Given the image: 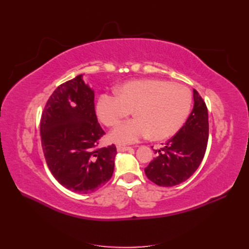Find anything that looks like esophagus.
Segmentation results:
<instances>
[{
  "label": "esophagus",
  "mask_w": 249,
  "mask_h": 249,
  "mask_svg": "<svg viewBox=\"0 0 249 249\" xmlns=\"http://www.w3.org/2000/svg\"><path fill=\"white\" fill-rule=\"evenodd\" d=\"M132 147H130V146H123V145H117L116 146V149H117V152H126V150H130Z\"/></svg>",
  "instance_id": "esophagus-1"
}]
</instances>
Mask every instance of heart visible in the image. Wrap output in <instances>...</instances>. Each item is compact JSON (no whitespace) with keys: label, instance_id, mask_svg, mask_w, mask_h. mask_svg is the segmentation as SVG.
<instances>
[{"label":"heart","instance_id":"1","mask_svg":"<svg viewBox=\"0 0 249 249\" xmlns=\"http://www.w3.org/2000/svg\"><path fill=\"white\" fill-rule=\"evenodd\" d=\"M191 105L192 95L186 86L143 79L118 87L116 95H101L96 113L105 125L115 126L133 111L135 118L118 125L109 135L111 142L130 144L148 134L154 140L172 137L184 125Z\"/></svg>","mask_w":249,"mask_h":249}]
</instances>
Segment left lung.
Returning <instances> with one entry per match:
<instances>
[{"label": "left lung", "mask_w": 249, "mask_h": 249, "mask_svg": "<svg viewBox=\"0 0 249 249\" xmlns=\"http://www.w3.org/2000/svg\"><path fill=\"white\" fill-rule=\"evenodd\" d=\"M194 106L185 124L164 146L156 150L158 157L144 172L158 186L172 187L185 182L200 165L209 137L208 109L196 90L193 89Z\"/></svg>", "instance_id": "left-lung-1"}]
</instances>
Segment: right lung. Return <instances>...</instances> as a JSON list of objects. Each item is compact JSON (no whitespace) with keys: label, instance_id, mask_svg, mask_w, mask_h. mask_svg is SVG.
<instances>
[{"label":"right lung","instance_id":"right-lung-1","mask_svg":"<svg viewBox=\"0 0 249 249\" xmlns=\"http://www.w3.org/2000/svg\"><path fill=\"white\" fill-rule=\"evenodd\" d=\"M105 132L97 123L94 90L83 74L57 87L40 122L41 145L52 175L66 189L91 193L114 171V144L97 148Z\"/></svg>","mask_w":249,"mask_h":249}]
</instances>
